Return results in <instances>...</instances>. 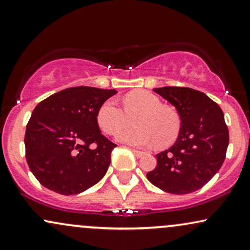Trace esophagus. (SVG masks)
Segmentation results:
<instances>
[{"mask_svg": "<svg viewBox=\"0 0 250 250\" xmlns=\"http://www.w3.org/2000/svg\"><path fill=\"white\" fill-rule=\"evenodd\" d=\"M131 150L133 152V154L135 156H137V158H141V156L145 155V153L141 152V150H138V149H134V148H131Z\"/></svg>", "mask_w": 250, "mask_h": 250, "instance_id": "esophagus-1", "label": "esophagus"}]
</instances>
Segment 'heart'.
<instances>
[{
	"label": "heart",
	"instance_id": "obj_1",
	"mask_svg": "<svg viewBox=\"0 0 250 250\" xmlns=\"http://www.w3.org/2000/svg\"><path fill=\"white\" fill-rule=\"evenodd\" d=\"M125 111L116 100L104 102L97 111L96 120L104 133L113 134L127 124L132 117L134 126L120 130L116 140L134 147H148L158 144L166 146L177 138L181 128V118L174 109L163 106L156 95L146 90L130 92L123 98Z\"/></svg>",
	"mask_w": 250,
	"mask_h": 250
}]
</instances>
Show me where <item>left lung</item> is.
Wrapping results in <instances>:
<instances>
[{"label":"left lung","mask_w":250,"mask_h":250,"mask_svg":"<svg viewBox=\"0 0 250 250\" xmlns=\"http://www.w3.org/2000/svg\"><path fill=\"white\" fill-rule=\"evenodd\" d=\"M154 91L176 107L181 128L170 148L156 154L158 166L147 178L174 195L199 190L217 174L226 158L229 135L223 110L195 89L163 87Z\"/></svg>","instance_id":"1"}]
</instances>
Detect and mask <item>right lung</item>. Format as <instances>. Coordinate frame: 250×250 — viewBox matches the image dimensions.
I'll use <instances>...</instances> for the list:
<instances>
[{"label": "right lung", "instance_id": "1", "mask_svg": "<svg viewBox=\"0 0 250 250\" xmlns=\"http://www.w3.org/2000/svg\"><path fill=\"white\" fill-rule=\"evenodd\" d=\"M115 94V89L74 87L35 107L24 144L30 170L42 186L60 195H78L103 178L117 145L101 133L96 115Z\"/></svg>", "mask_w": 250, "mask_h": 250}]
</instances>
